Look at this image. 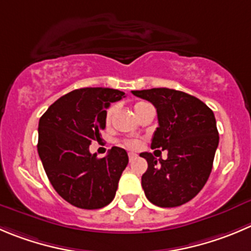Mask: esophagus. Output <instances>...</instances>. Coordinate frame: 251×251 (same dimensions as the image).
I'll return each mask as SVG.
<instances>
[{
  "instance_id": "1",
  "label": "esophagus",
  "mask_w": 251,
  "mask_h": 251,
  "mask_svg": "<svg viewBox=\"0 0 251 251\" xmlns=\"http://www.w3.org/2000/svg\"><path fill=\"white\" fill-rule=\"evenodd\" d=\"M128 156H129L130 161H133V160H134V159H137L138 155L135 154V152H128Z\"/></svg>"
}]
</instances>
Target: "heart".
I'll use <instances>...</instances> for the list:
<instances>
[{
  "label": "heart",
  "instance_id": "b5f03b06",
  "mask_svg": "<svg viewBox=\"0 0 251 251\" xmlns=\"http://www.w3.org/2000/svg\"><path fill=\"white\" fill-rule=\"evenodd\" d=\"M147 106H149V103H147V102H137V103L134 104L135 114L139 113V112ZM114 111H116V107H113V106L109 107V108L107 109V112H106V123L107 124H109V122H111L112 116H113ZM122 144H123L124 147L129 148V149H137V148L139 147L140 142H139V140H137V139H126V140H123V142H122Z\"/></svg>",
  "mask_w": 251,
  "mask_h": 251
}]
</instances>
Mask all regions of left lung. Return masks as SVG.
Returning <instances> with one entry per match:
<instances>
[{"label":"left lung","instance_id":"left-lung-1","mask_svg":"<svg viewBox=\"0 0 251 251\" xmlns=\"http://www.w3.org/2000/svg\"><path fill=\"white\" fill-rule=\"evenodd\" d=\"M132 94L156 108L159 127L151 148L168 151L166 160H157L151 152L140 154L148 161L142 176L145 196L155 206H181L203 188L212 171L219 143L213 111L201 100L173 88Z\"/></svg>","mask_w":251,"mask_h":251}]
</instances>
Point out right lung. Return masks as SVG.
Returning <instances> with one entry per match:
<instances>
[{
	"mask_svg": "<svg viewBox=\"0 0 251 251\" xmlns=\"http://www.w3.org/2000/svg\"><path fill=\"white\" fill-rule=\"evenodd\" d=\"M114 88L85 87L56 100L40 117L38 154L50 183L73 206L99 209L112 202L128 154L113 147L104 157L90 152V144L101 139L106 109L122 100Z\"/></svg>",
	"mask_w": 251,
	"mask_h": 251,
	"instance_id": "add662e5",
	"label": "right lung"
}]
</instances>
